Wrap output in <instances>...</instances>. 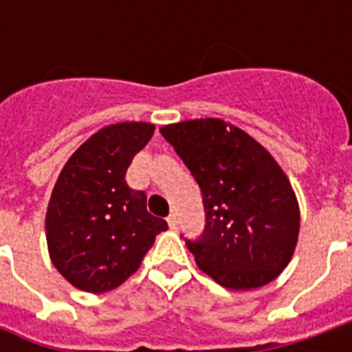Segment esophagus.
Wrapping results in <instances>:
<instances>
[{"mask_svg":"<svg viewBox=\"0 0 352 352\" xmlns=\"http://www.w3.org/2000/svg\"><path fill=\"white\" fill-rule=\"evenodd\" d=\"M168 224H169V228H171V230H175L177 226H179V219H177L175 213L169 214V217H168Z\"/></svg>","mask_w":352,"mask_h":352,"instance_id":"esophagus-1","label":"esophagus"}]
</instances>
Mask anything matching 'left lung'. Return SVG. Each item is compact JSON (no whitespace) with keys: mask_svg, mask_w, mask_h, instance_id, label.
<instances>
[{"mask_svg":"<svg viewBox=\"0 0 352 352\" xmlns=\"http://www.w3.org/2000/svg\"><path fill=\"white\" fill-rule=\"evenodd\" d=\"M160 133L201 190L206 226L184 239L199 270L232 290L275 279L294 254L300 209L272 154L219 118L184 120Z\"/></svg>","mask_w":352,"mask_h":352,"instance_id":"obj_1","label":"left lung"}]
</instances>
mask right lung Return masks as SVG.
<instances>
[{"label": "right lung", "instance_id": "add662e5", "mask_svg": "<svg viewBox=\"0 0 352 352\" xmlns=\"http://www.w3.org/2000/svg\"><path fill=\"white\" fill-rule=\"evenodd\" d=\"M153 124H111L72 154L47 211L52 264L73 287L107 292L130 277L168 222L146 211V194L126 183Z\"/></svg>", "mask_w": 352, "mask_h": 352}]
</instances>
